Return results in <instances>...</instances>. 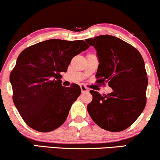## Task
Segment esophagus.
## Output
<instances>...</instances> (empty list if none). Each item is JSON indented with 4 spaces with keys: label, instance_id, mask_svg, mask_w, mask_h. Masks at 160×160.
I'll return each mask as SVG.
<instances>
[{
    "label": "esophagus",
    "instance_id": "34e87169",
    "mask_svg": "<svg viewBox=\"0 0 160 160\" xmlns=\"http://www.w3.org/2000/svg\"><path fill=\"white\" fill-rule=\"evenodd\" d=\"M80 88H81V92H82V93L88 92V88H87V87L85 86L84 85H80Z\"/></svg>",
    "mask_w": 160,
    "mask_h": 160
}]
</instances>
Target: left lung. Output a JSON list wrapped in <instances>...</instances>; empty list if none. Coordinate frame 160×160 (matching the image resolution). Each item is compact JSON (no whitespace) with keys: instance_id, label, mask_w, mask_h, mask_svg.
<instances>
[{"instance_id":"obj_1","label":"left lung","mask_w":160,"mask_h":160,"mask_svg":"<svg viewBox=\"0 0 160 160\" xmlns=\"http://www.w3.org/2000/svg\"><path fill=\"white\" fill-rule=\"evenodd\" d=\"M94 46L99 59L97 82L108 85L110 94L91 90L92 101L87 110L100 128L112 132L128 128L146 105L148 77L143 58L134 46L112 35L86 40Z\"/></svg>"}]
</instances>
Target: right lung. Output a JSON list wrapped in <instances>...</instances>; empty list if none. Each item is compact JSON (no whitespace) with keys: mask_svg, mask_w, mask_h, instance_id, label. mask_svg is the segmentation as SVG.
<instances>
[{"mask_svg":"<svg viewBox=\"0 0 160 160\" xmlns=\"http://www.w3.org/2000/svg\"><path fill=\"white\" fill-rule=\"evenodd\" d=\"M88 47L82 40L51 39L19 54L9 80L14 104L30 128L49 132L63 124L81 90L77 84L62 86L60 72H66L72 58Z\"/></svg>","mask_w":160,"mask_h":160,"instance_id":"add662e5","label":"right lung"}]
</instances>
